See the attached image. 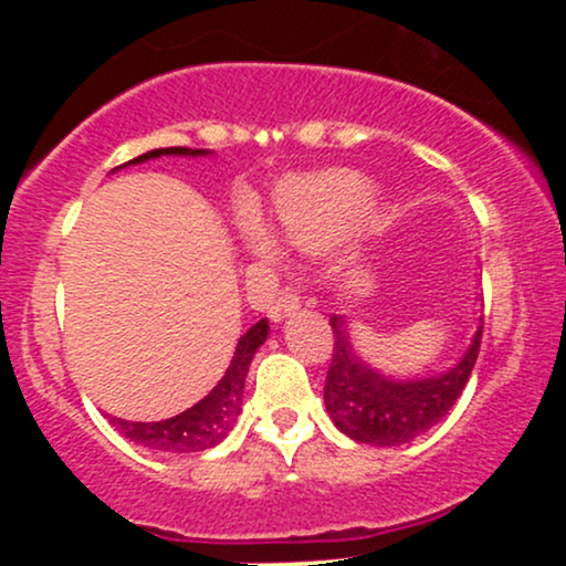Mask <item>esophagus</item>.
Segmentation results:
<instances>
[{
	"instance_id": "1",
	"label": "esophagus",
	"mask_w": 566,
	"mask_h": 566,
	"mask_svg": "<svg viewBox=\"0 0 566 566\" xmlns=\"http://www.w3.org/2000/svg\"><path fill=\"white\" fill-rule=\"evenodd\" d=\"M301 303L303 301H301V295H297V290L282 292V295H279V301L271 303V308H269L271 322L282 324L284 319H287V316H292L297 308H301Z\"/></svg>"
}]
</instances>
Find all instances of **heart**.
<instances>
[{"label":"heart","instance_id":"obj_1","mask_svg":"<svg viewBox=\"0 0 566 566\" xmlns=\"http://www.w3.org/2000/svg\"><path fill=\"white\" fill-rule=\"evenodd\" d=\"M373 205L375 186L359 172L324 170L295 178L279 188L274 239L305 252L327 250L354 231Z\"/></svg>","mask_w":566,"mask_h":566}]
</instances>
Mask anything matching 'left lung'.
Segmentation results:
<instances>
[{
    "instance_id": "obj_1",
    "label": "left lung",
    "mask_w": 566,
    "mask_h": 566,
    "mask_svg": "<svg viewBox=\"0 0 566 566\" xmlns=\"http://www.w3.org/2000/svg\"><path fill=\"white\" fill-rule=\"evenodd\" d=\"M329 324L335 333V354L324 386V407L337 431L369 447L409 444L444 420L471 378L482 343L479 319L469 348L452 367L433 375L394 378L356 354L348 322L340 314L329 316Z\"/></svg>"
}]
</instances>
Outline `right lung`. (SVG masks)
Listing matches in <instances>:
<instances>
[{"label": "right lung", "mask_w": 566, "mask_h": 566, "mask_svg": "<svg viewBox=\"0 0 566 566\" xmlns=\"http://www.w3.org/2000/svg\"><path fill=\"white\" fill-rule=\"evenodd\" d=\"M212 151L207 148H186V146H170V148H154V151L140 154V157L129 159L127 165H143V161L161 159V157H191L201 159L210 157ZM116 167V170H122ZM112 170V172H116ZM269 337V319H261L252 324L247 333L239 337L237 350H233L229 367H226L223 378L212 388L205 399L197 401L193 407L184 409L180 415L167 420H157V423H135V420L108 418L116 426L122 437L135 441V444L148 447L154 452H172V454H188V452H205L216 447L231 433L237 426L239 415H242V399H244V380L250 373L252 359H255L258 348L263 346Z\"/></svg>", "instance_id": "1"}]
</instances>
